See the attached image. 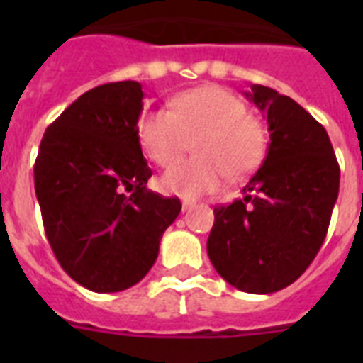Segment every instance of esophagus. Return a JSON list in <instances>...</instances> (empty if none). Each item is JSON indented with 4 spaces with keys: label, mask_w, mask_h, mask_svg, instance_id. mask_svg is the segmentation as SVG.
<instances>
[{
    "label": "esophagus",
    "mask_w": 363,
    "mask_h": 363,
    "mask_svg": "<svg viewBox=\"0 0 363 363\" xmlns=\"http://www.w3.org/2000/svg\"><path fill=\"white\" fill-rule=\"evenodd\" d=\"M194 205H196V201H194V199H188V198H184V199H182V211H188V209H192Z\"/></svg>",
    "instance_id": "34e87169"
}]
</instances>
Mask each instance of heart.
Returning a JSON list of instances; mask_svg holds the SVG:
<instances>
[{
    "instance_id": "b5f03b06",
    "label": "heart",
    "mask_w": 363,
    "mask_h": 363,
    "mask_svg": "<svg viewBox=\"0 0 363 363\" xmlns=\"http://www.w3.org/2000/svg\"><path fill=\"white\" fill-rule=\"evenodd\" d=\"M196 137V156L171 166L162 175L167 194L196 198L222 181H239L258 169L267 150L265 125L247 113L235 94L220 86H199L171 99V111L152 109L137 122V139L154 164L170 165Z\"/></svg>"
}]
</instances>
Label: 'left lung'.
<instances>
[{
    "instance_id": "1",
    "label": "left lung",
    "mask_w": 363,
    "mask_h": 363,
    "mask_svg": "<svg viewBox=\"0 0 363 363\" xmlns=\"http://www.w3.org/2000/svg\"><path fill=\"white\" fill-rule=\"evenodd\" d=\"M267 118L269 147L241 199L215 207L207 254L218 275L248 294L279 292L320 250L339 194V164L324 125L288 96L245 92Z\"/></svg>"
}]
</instances>
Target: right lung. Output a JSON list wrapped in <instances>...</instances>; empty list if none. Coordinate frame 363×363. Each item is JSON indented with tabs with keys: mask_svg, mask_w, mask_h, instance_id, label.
<instances>
[{
	"mask_svg": "<svg viewBox=\"0 0 363 363\" xmlns=\"http://www.w3.org/2000/svg\"><path fill=\"white\" fill-rule=\"evenodd\" d=\"M143 96L135 81L92 88L39 145L33 179L45 233L65 273L92 292L141 281L181 213L179 198L147 190L152 171L137 139Z\"/></svg>",
	"mask_w": 363,
	"mask_h": 363,
	"instance_id": "1",
	"label": "right lung"
}]
</instances>
